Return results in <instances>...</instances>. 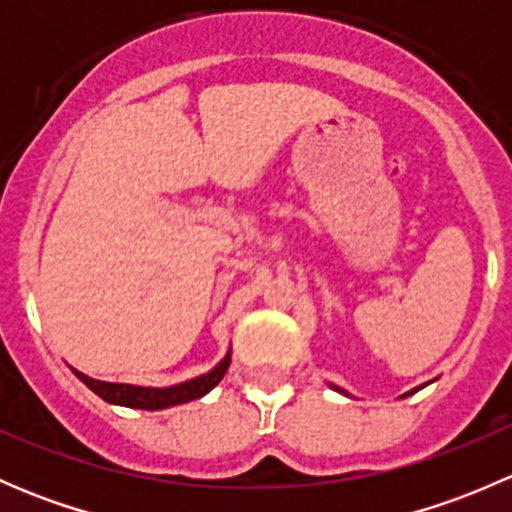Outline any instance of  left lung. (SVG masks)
Wrapping results in <instances>:
<instances>
[{"mask_svg":"<svg viewBox=\"0 0 512 512\" xmlns=\"http://www.w3.org/2000/svg\"><path fill=\"white\" fill-rule=\"evenodd\" d=\"M334 389H337V391H342V389H339V386H334ZM342 394H344V391H342Z\"/></svg>","mask_w":512,"mask_h":512,"instance_id":"obj_1","label":"left lung"}]
</instances>
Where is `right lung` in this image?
<instances>
[{"mask_svg": "<svg viewBox=\"0 0 512 512\" xmlns=\"http://www.w3.org/2000/svg\"><path fill=\"white\" fill-rule=\"evenodd\" d=\"M227 366H230V354H227L213 371H208V374L198 376V379L193 381H185V384L168 386V389H146V386H131V384H108V381H96L76 369L74 374L79 376V379L84 381L94 394L101 396L103 401H108V404L128 406V409L158 411V409H168V406H178V404H185V401H193V399H200V396H205L213 386L220 384Z\"/></svg>", "mask_w": 512, "mask_h": 512, "instance_id": "1", "label": "right lung"}]
</instances>
